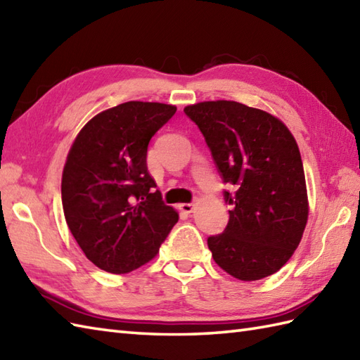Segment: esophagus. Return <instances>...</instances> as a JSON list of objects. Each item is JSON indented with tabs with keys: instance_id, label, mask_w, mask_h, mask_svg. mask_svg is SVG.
I'll return each mask as SVG.
<instances>
[{
	"instance_id": "esophagus-1",
	"label": "esophagus",
	"mask_w": 360,
	"mask_h": 360,
	"mask_svg": "<svg viewBox=\"0 0 360 360\" xmlns=\"http://www.w3.org/2000/svg\"><path fill=\"white\" fill-rule=\"evenodd\" d=\"M179 210H182L184 213H192L195 210V202H184L179 204Z\"/></svg>"
}]
</instances>
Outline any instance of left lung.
Here are the masks:
<instances>
[{
  "label": "left lung",
  "mask_w": 360,
  "mask_h": 360,
  "mask_svg": "<svg viewBox=\"0 0 360 360\" xmlns=\"http://www.w3.org/2000/svg\"><path fill=\"white\" fill-rule=\"evenodd\" d=\"M184 112L202 133L231 205L223 233L207 238L217 264L254 281L277 272L292 257L308 221L302 156L286 125L238 102L188 105Z\"/></svg>",
  "instance_id": "obj_1"
}]
</instances>
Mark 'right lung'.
<instances>
[{"instance_id": "obj_1", "label": "right lung", "mask_w": 360, "mask_h": 360, "mask_svg": "<svg viewBox=\"0 0 360 360\" xmlns=\"http://www.w3.org/2000/svg\"><path fill=\"white\" fill-rule=\"evenodd\" d=\"M176 112L125 102L91 119L75 137L62 178L68 227L101 269L127 274L148 263L178 223L147 168L151 137Z\"/></svg>"}]
</instances>
